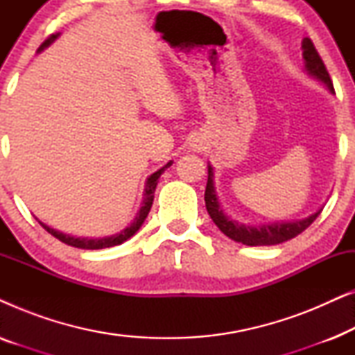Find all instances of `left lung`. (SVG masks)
Masks as SVG:
<instances>
[{"label":"left lung","mask_w":355,"mask_h":355,"mask_svg":"<svg viewBox=\"0 0 355 355\" xmlns=\"http://www.w3.org/2000/svg\"><path fill=\"white\" fill-rule=\"evenodd\" d=\"M302 58H304V67L307 74L313 79L322 82L327 85V89L334 94L331 79L324 67L322 58L318 56L317 50H315L313 43L310 38H304L302 42ZM205 207L213 223L220 227L223 234H226L230 239L241 242L244 245H276L283 244V242L293 239V237L299 236L300 232L307 230L312 225L320 213H322L323 207L318 208L312 215L302 218V220H293V221H275V223H263V225H245V223H239L227 216L225 210H223L220 198H218L216 187H215V173H213L211 164L208 163V181L205 189Z\"/></svg>","instance_id":"left-lung-1"}]
</instances>
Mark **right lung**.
<instances>
[{"mask_svg":"<svg viewBox=\"0 0 355 355\" xmlns=\"http://www.w3.org/2000/svg\"><path fill=\"white\" fill-rule=\"evenodd\" d=\"M60 37V33H56V35H51L48 40H45L42 43V46L38 48V53L45 50L46 46H50L53 42L56 40V38ZM173 164V162H168L164 164L163 168H159L158 171H155L153 174H150L147 178V181H145V189H144V200H142V207H140V210L137 211V215H135L134 221L130 223L128 227H124L123 231L118 232V234H113V236H105V237H76V236H71V234H64V232L58 231V230H53L45 223L38 221L40 225L45 227V230L50 232L51 236H55L56 239H60L61 242H64L67 245H72V247H77V249H87V250H98V249H106V247H114V245H119L125 242L128 239H130L135 232L140 230V226L144 225L145 218H147L150 208H152V203H153V197H155V189H157V184H158V178L162 176L164 173V169L169 168ZM38 220V218H37Z\"/></svg>","mask_w":355,"mask_h":355,"instance_id":"1","label":"right lung"}]
</instances>
